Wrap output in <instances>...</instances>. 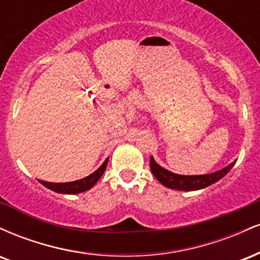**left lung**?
I'll list each match as a JSON object with an SVG mask.
<instances>
[{"instance_id": "8db88e82", "label": "left lung", "mask_w": 260, "mask_h": 260, "mask_svg": "<svg viewBox=\"0 0 260 260\" xmlns=\"http://www.w3.org/2000/svg\"><path fill=\"white\" fill-rule=\"evenodd\" d=\"M235 162L236 161L230 164L226 168L219 170V171L213 172V174L187 176L174 174V172L169 171V170L161 168L159 164L154 160V157L150 156V170L151 172H153V175L155 176V178H156L162 186L171 188V189L189 192V190H198L203 189V188H207L210 186V184L221 180L223 176L234 168Z\"/></svg>"}]
</instances>
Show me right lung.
Here are the masks:
<instances>
[{
  "label": "right lung",
  "instance_id": "obj_1",
  "mask_svg": "<svg viewBox=\"0 0 260 260\" xmlns=\"http://www.w3.org/2000/svg\"><path fill=\"white\" fill-rule=\"evenodd\" d=\"M107 161H109V157L104 161L103 165H101L96 171H94L92 174L86 176L84 178H82V180L64 182V183H53V182H46L41 180H39V182H40L43 186L49 188V189H51L56 193H62V194H78V193H83L94 187V184L100 180L104 171L106 170Z\"/></svg>",
  "mask_w": 260,
  "mask_h": 260
}]
</instances>
